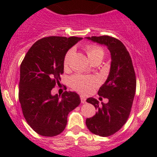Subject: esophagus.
Returning a JSON list of instances; mask_svg holds the SVG:
<instances>
[{
	"label": "esophagus",
	"instance_id": "esophagus-1",
	"mask_svg": "<svg viewBox=\"0 0 157 157\" xmlns=\"http://www.w3.org/2000/svg\"><path fill=\"white\" fill-rule=\"evenodd\" d=\"M80 101H81V103H86V98L85 97H84V96H80Z\"/></svg>",
	"mask_w": 157,
	"mask_h": 157
}]
</instances>
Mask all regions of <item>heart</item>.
Instances as JSON below:
<instances>
[{
	"label": "heart",
	"mask_w": 157,
	"mask_h": 157,
	"mask_svg": "<svg viewBox=\"0 0 157 157\" xmlns=\"http://www.w3.org/2000/svg\"><path fill=\"white\" fill-rule=\"evenodd\" d=\"M85 52L88 57L90 62L95 61V60H100L104 57V51L102 48L96 45L89 44L87 45L85 48ZM72 50L68 51L63 59V66L65 68L67 67L70 60V56H71ZM70 84L73 89L81 94H87L91 92L94 86L96 85V80L94 77H85L80 74H76L70 79Z\"/></svg>",
	"instance_id": "b5f03b06"
}]
</instances>
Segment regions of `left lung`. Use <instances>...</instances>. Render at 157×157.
I'll return each instance as SVG.
<instances>
[{
	"label": "left lung",
	"instance_id": "8db88e82",
	"mask_svg": "<svg viewBox=\"0 0 157 157\" xmlns=\"http://www.w3.org/2000/svg\"><path fill=\"white\" fill-rule=\"evenodd\" d=\"M87 39L106 45L111 54L109 74L98 91V95L108 98L109 101L99 105L95 98H87V102L92 104L97 112L86 120L91 133L108 137L117 132L128 121L136 90V76L131 56L121 40L106 35Z\"/></svg>",
	"mask_w": 157,
	"mask_h": 157
}]
</instances>
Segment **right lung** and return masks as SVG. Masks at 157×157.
Segmentation results:
<instances>
[{"label": "right lung", "mask_w": 157, "mask_h": 157, "mask_svg": "<svg viewBox=\"0 0 157 157\" xmlns=\"http://www.w3.org/2000/svg\"><path fill=\"white\" fill-rule=\"evenodd\" d=\"M81 37H44L29 49L20 66L19 100L26 122L38 135L53 137L62 133L67 117L80 103L76 92L64 91L59 98L52 95L63 73L67 51Z\"/></svg>", "instance_id": "1"}]
</instances>
